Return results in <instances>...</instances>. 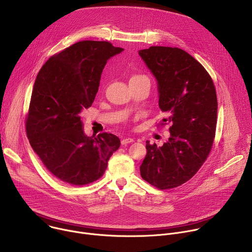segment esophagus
<instances>
[{"mask_svg":"<svg viewBox=\"0 0 252 252\" xmlns=\"http://www.w3.org/2000/svg\"><path fill=\"white\" fill-rule=\"evenodd\" d=\"M134 139L131 138V137H126L122 140V145H127V143H130V142H133Z\"/></svg>","mask_w":252,"mask_h":252,"instance_id":"34e87169","label":"esophagus"}]
</instances>
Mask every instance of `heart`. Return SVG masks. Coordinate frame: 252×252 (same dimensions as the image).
Returning a JSON list of instances; mask_svg holds the SVG:
<instances>
[{
	"label": "heart",
	"instance_id": "obj_1",
	"mask_svg": "<svg viewBox=\"0 0 252 252\" xmlns=\"http://www.w3.org/2000/svg\"><path fill=\"white\" fill-rule=\"evenodd\" d=\"M139 81H149V78L145 75H141V74H135V75H132L129 79V83L130 82H139Z\"/></svg>",
	"mask_w": 252,
	"mask_h": 252
}]
</instances>
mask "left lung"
<instances>
[{
	"label": "left lung",
	"mask_w": 252,
	"mask_h": 252,
	"mask_svg": "<svg viewBox=\"0 0 252 252\" xmlns=\"http://www.w3.org/2000/svg\"><path fill=\"white\" fill-rule=\"evenodd\" d=\"M158 81V105L170 137L158 147L147 141L139 170L158 189L186 184L206 160L214 141L218 97L203 65L178 48L154 46L138 52Z\"/></svg>",
	"instance_id": "1"
}]
</instances>
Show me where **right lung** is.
<instances>
[{
	"label": "right lung",
	"mask_w": 252,
	"mask_h": 252,
	"mask_svg": "<svg viewBox=\"0 0 252 252\" xmlns=\"http://www.w3.org/2000/svg\"><path fill=\"white\" fill-rule=\"evenodd\" d=\"M123 51L110 42L81 41L52 56L35 79L27 136L46 168L63 183L95 182L121 146L112 133L87 136L81 112L94 102L107 60Z\"/></svg>",
	"instance_id": "obj_1"
}]
</instances>
